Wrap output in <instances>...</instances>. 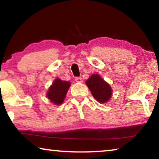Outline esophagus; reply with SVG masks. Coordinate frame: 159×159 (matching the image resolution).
I'll use <instances>...</instances> for the list:
<instances>
[{"mask_svg":"<svg viewBox=\"0 0 159 159\" xmlns=\"http://www.w3.org/2000/svg\"><path fill=\"white\" fill-rule=\"evenodd\" d=\"M75 81L78 82V83H82V82H83V80L82 79V77H76Z\"/></svg>","mask_w":159,"mask_h":159,"instance_id":"34e87169","label":"esophagus"}]
</instances>
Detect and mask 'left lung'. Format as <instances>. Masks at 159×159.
Here are the masks:
<instances>
[{
  "mask_svg": "<svg viewBox=\"0 0 159 159\" xmlns=\"http://www.w3.org/2000/svg\"><path fill=\"white\" fill-rule=\"evenodd\" d=\"M86 84L93 96L99 103H106L110 100L112 95L111 88L98 75H91L86 81Z\"/></svg>",
  "mask_w": 159,
  "mask_h": 159,
  "instance_id": "1",
  "label": "left lung"
}]
</instances>
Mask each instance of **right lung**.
Masks as SVG:
<instances>
[{
  "mask_svg": "<svg viewBox=\"0 0 159 159\" xmlns=\"http://www.w3.org/2000/svg\"><path fill=\"white\" fill-rule=\"evenodd\" d=\"M70 85L69 82L56 79L48 90L46 96L55 105H60L64 102Z\"/></svg>",
  "mask_w": 159,
  "mask_h": 159,
  "instance_id": "1",
  "label": "right lung"
}]
</instances>
